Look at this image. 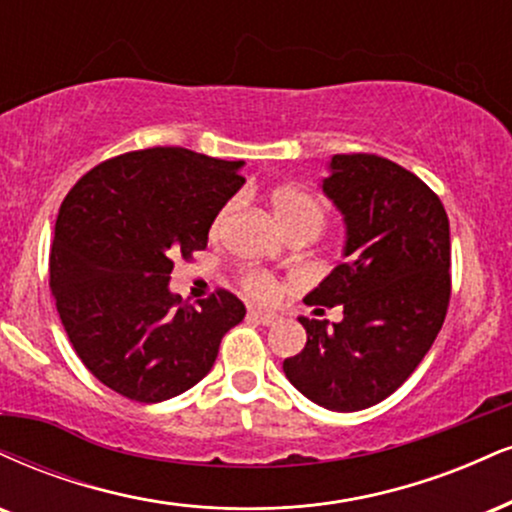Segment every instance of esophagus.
<instances>
[{
	"label": "esophagus",
	"mask_w": 512,
	"mask_h": 512,
	"mask_svg": "<svg viewBox=\"0 0 512 512\" xmlns=\"http://www.w3.org/2000/svg\"><path fill=\"white\" fill-rule=\"evenodd\" d=\"M248 315L252 319H257V322L264 326H274L276 322H279V315H274V312H267V310H250Z\"/></svg>",
	"instance_id": "34e87169"
}]
</instances>
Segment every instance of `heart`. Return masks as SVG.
I'll return each mask as SVG.
<instances>
[{
	"label": "heart",
	"instance_id": "obj_1",
	"mask_svg": "<svg viewBox=\"0 0 512 512\" xmlns=\"http://www.w3.org/2000/svg\"><path fill=\"white\" fill-rule=\"evenodd\" d=\"M269 207H272L276 221H279V226L286 233L312 231L317 236L319 229H322V224H324L326 212H324L322 200L305 188L281 186V188L272 190V195H269ZM233 209H236V202H226V205L219 209V214L214 217V224H212L214 233H219L221 229H224V224L229 221ZM243 283H245V288L255 295V298H262V300L274 298L276 291H279V286H276V281L272 279V276L260 274V272L248 274L243 279Z\"/></svg>",
	"mask_w": 512,
	"mask_h": 512
}]
</instances>
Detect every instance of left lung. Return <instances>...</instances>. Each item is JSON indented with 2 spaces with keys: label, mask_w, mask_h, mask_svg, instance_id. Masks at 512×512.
Here are the masks:
<instances>
[{
  "label": "left lung",
  "mask_w": 512,
  "mask_h": 512,
  "mask_svg": "<svg viewBox=\"0 0 512 512\" xmlns=\"http://www.w3.org/2000/svg\"><path fill=\"white\" fill-rule=\"evenodd\" d=\"M319 186L346 243L305 300L343 305V319L298 317L307 343L283 372L312 403L355 412L389 398L432 348L451 298V231L432 188L384 157L334 155Z\"/></svg>",
  "instance_id": "8db88e82"
}]
</instances>
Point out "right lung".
<instances>
[{
    "instance_id": "add662e5",
    "label": "right lung",
    "mask_w": 512,
    "mask_h": 512,
    "mask_svg": "<svg viewBox=\"0 0 512 512\" xmlns=\"http://www.w3.org/2000/svg\"><path fill=\"white\" fill-rule=\"evenodd\" d=\"M245 162L186 147L128 152L88 171L64 197L49 286L73 350L104 386L162 403L195 386L221 338L243 322L229 291L183 303L169 288L174 257L205 250Z\"/></svg>"
}]
</instances>
